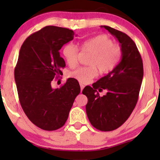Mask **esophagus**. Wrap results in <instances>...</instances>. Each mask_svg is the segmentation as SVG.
Here are the masks:
<instances>
[{"mask_svg":"<svg viewBox=\"0 0 160 160\" xmlns=\"http://www.w3.org/2000/svg\"><path fill=\"white\" fill-rule=\"evenodd\" d=\"M80 87H81V91H82V89L84 88V85L83 84H80Z\"/></svg>","mask_w":160,"mask_h":160,"instance_id":"obj_1","label":"esophagus"}]
</instances>
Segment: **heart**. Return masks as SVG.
<instances>
[{
    "label": "heart",
    "mask_w": 160,
    "mask_h": 160,
    "mask_svg": "<svg viewBox=\"0 0 160 160\" xmlns=\"http://www.w3.org/2000/svg\"><path fill=\"white\" fill-rule=\"evenodd\" d=\"M82 51L91 54L88 60L89 66L80 67L70 73L78 82L87 84L98 75V70L101 73H108L114 68L121 58L122 49L113 45V41L106 34H101L89 40L82 45ZM62 54L70 67H75L78 62V49L75 43L70 42L64 46Z\"/></svg>",
    "instance_id": "b5f03b06"
}]
</instances>
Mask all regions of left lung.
Returning <instances> with one entry per match:
<instances>
[{
	"label": "left lung",
	"instance_id": "obj_1",
	"mask_svg": "<svg viewBox=\"0 0 160 160\" xmlns=\"http://www.w3.org/2000/svg\"><path fill=\"white\" fill-rule=\"evenodd\" d=\"M117 39L122 49L121 60L106 76L87 86L82 93L87 97L86 112L92 125L101 131H111L122 125L134 110L143 76L141 54L128 35L108 26H101ZM106 89L100 97L98 91Z\"/></svg>",
	"mask_w": 160,
	"mask_h": 160
}]
</instances>
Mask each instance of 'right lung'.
Masks as SVG:
<instances>
[{
  "label": "right lung",
  "instance_id": "add662e5",
  "mask_svg": "<svg viewBox=\"0 0 160 160\" xmlns=\"http://www.w3.org/2000/svg\"><path fill=\"white\" fill-rule=\"evenodd\" d=\"M73 37L74 32L68 28L46 26L28 36L20 48L14 69L19 100L28 119L42 130L62 128L80 93L73 78L60 88L53 89L51 84L65 66L60 50Z\"/></svg>",
  "mask_w": 160,
  "mask_h": 160
}]
</instances>
